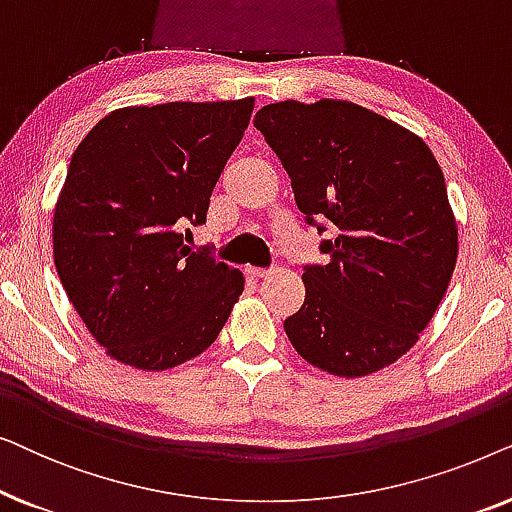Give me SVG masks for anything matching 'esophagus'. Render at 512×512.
<instances>
[{
    "label": "esophagus",
    "instance_id": "34e87169",
    "mask_svg": "<svg viewBox=\"0 0 512 512\" xmlns=\"http://www.w3.org/2000/svg\"><path fill=\"white\" fill-rule=\"evenodd\" d=\"M247 275L251 279H263V277H268V270H265V268H247Z\"/></svg>",
    "mask_w": 512,
    "mask_h": 512
}]
</instances>
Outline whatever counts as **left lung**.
Wrapping results in <instances>:
<instances>
[{
	"mask_svg": "<svg viewBox=\"0 0 512 512\" xmlns=\"http://www.w3.org/2000/svg\"><path fill=\"white\" fill-rule=\"evenodd\" d=\"M296 205L333 240L305 265V303L284 321L307 363L338 377L377 373L419 340L457 263V221L429 146L345 100H286L256 114Z\"/></svg>",
	"mask_w": 512,
	"mask_h": 512,
	"instance_id": "obj_1",
	"label": "left lung"
}]
</instances>
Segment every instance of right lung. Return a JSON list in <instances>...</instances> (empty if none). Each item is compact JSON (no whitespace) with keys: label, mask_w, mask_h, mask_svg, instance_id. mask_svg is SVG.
Here are the masks:
<instances>
[{"label":"right lung","mask_w":512,"mask_h":512,"mask_svg":"<svg viewBox=\"0 0 512 512\" xmlns=\"http://www.w3.org/2000/svg\"><path fill=\"white\" fill-rule=\"evenodd\" d=\"M251 111L254 97L116 109L74 151L53 216L55 270L111 359L179 366L240 300L242 272L188 249L184 228L207 221Z\"/></svg>","instance_id":"obj_1"}]
</instances>
